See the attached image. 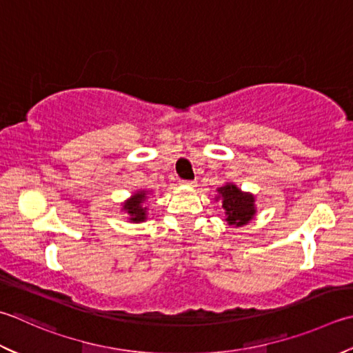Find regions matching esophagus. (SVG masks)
<instances>
[{
    "label": "esophagus",
    "mask_w": 353,
    "mask_h": 353,
    "mask_svg": "<svg viewBox=\"0 0 353 353\" xmlns=\"http://www.w3.org/2000/svg\"><path fill=\"white\" fill-rule=\"evenodd\" d=\"M179 183L183 185V186H194V185H196V181H181Z\"/></svg>",
    "instance_id": "34e87169"
}]
</instances>
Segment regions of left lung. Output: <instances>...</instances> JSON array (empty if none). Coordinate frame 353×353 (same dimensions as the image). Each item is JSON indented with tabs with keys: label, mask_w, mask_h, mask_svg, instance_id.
<instances>
[{
	"label": "left lung",
	"mask_w": 353,
	"mask_h": 353,
	"mask_svg": "<svg viewBox=\"0 0 353 353\" xmlns=\"http://www.w3.org/2000/svg\"><path fill=\"white\" fill-rule=\"evenodd\" d=\"M222 199V208L225 210L226 222L232 226H243L250 223L255 216V197L250 192H243L234 183H226L217 190Z\"/></svg>",
	"instance_id": "obj_1"
}]
</instances>
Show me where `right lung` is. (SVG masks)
<instances>
[{
    "label": "right lung",
    "instance_id": "obj_1",
    "mask_svg": "<svg viewBox=\"0 0 353 353\" xmlns=\"http://www.w3.org/2000/svg\"><path fill=\"white\" fill-rule=\"evenodd\" d=\"M147 194L148 191L145 190L137 191L122 205V210L130 216V222L141 223L143 220H147V206H143L145 200H147Z\"/></svg>",
    "mask_w": 353,
    "mask_h": 353
}]
</instances>
